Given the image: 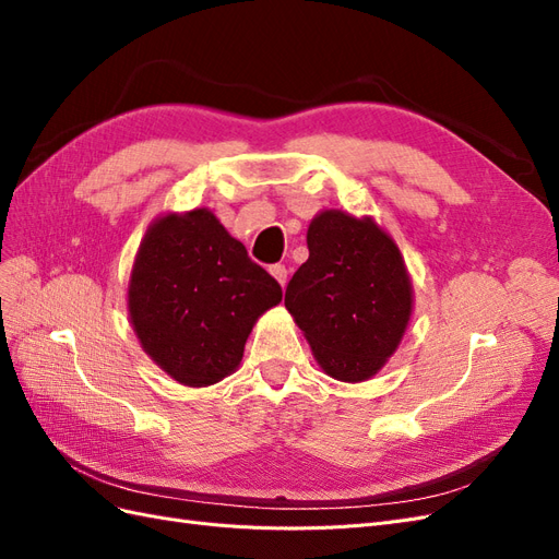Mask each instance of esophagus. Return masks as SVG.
I'll use <instances>...</instances> for the list:
<instances>
[{
    "instance_id": "esophagus-1",
    "label": "esophagus",
    "mask_w": 559,
    "mask_h": 559,
    "mask_svg": "<svg viewBox=\"0 0 559 559\" xmlns=\"http://www.w3.org/2000/svg\"><path fill=\"white\" fill-rule=\"evenodd\" d=\"M270 275H273L284 286L286 280H289V270H286V265H282V263H275V265H270Z\"/></svg>"
}]
</instances>
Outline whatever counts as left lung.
I'll list each match as a JSON object with an SVG mask.
<instances>
[{"label": "left lung", "instance_id": "obj_1", "mask_svg": "<svg viewBox=\"0 0 559 559\" xmlns=\"http://www.w3.org/2000/svg\"><path fill=\"white\" fill-rule=\"evenodd\" d=\"M308 249L284 306L331 378L368 380L399 347L413 310L399 247L370 218L329 210L312 218Z\"/></svg>", "mask_w": 559, "mask_h": 559}]
</instances>
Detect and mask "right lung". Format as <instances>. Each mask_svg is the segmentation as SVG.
I'll return each mask as SVG.
<instances>
[{
	"label": "right lung",
	"mask_w": 559,
	"mask_h": 559,
	"mask_svg": "<svg viewBox=\"0 0 559 559\" xmlns=\"http://www.w3.org/2000/svg\"><path fill=\"white\" fill-rule=\"evenodd\" d=\"M280 300V282L207 210L158 218L144 235L128 289L144 352L186 386L230 376L253 321Z\"/></svg>",
	"instance_id": "right-lung-1"
}]
</instances>
